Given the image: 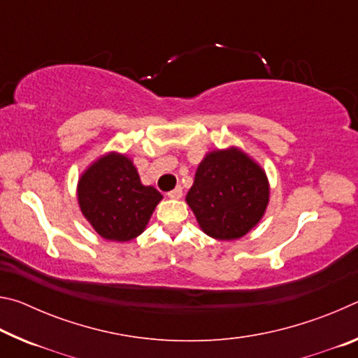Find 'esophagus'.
<instances>
[{
	"label": "esophagus",
	"instance_id": "34e87169",
	"mask_svg": "<svg viewBox=\"0 0 358 358\" xmlns=\"http://www.w3.org/2000/svg\"><path fill=\"white\" fill-rule=\"evenodd\" d=\"M167 196L171 199H180L181 196H183V189L178 186V187H175V189H172L171 192H167Z\"/></svg>",
	"mask_w": 358,
	"mask_h": 358
}]
</instances>
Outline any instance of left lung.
<instances>
[{"instance_id":"left-lung-1","label":"left lung","mask_w":358,"mask_h":358,"mask_svg":"<svg viewBox=\"0 0 358 358\" xmlns=\"http://www.w3.org/2000/svg\"><path fill=\"white\" fill-rule=\"evenodd\" d=\"M268 196L262 169L243 151L229 148L203 157L186 202L205 234L216 240H237L260 221Z\"/></svg>"}]
</instances>
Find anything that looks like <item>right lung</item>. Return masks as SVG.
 <instances>
[{
  "label": "right lung",
  "instance_id": "add662e5",
  "mask_svg": "<svg viewBox=\"0 0 358 358\" xmlns=\"http://www.w3.org/2000/svg\"><path fill=\"white\" fill-rule=\"evenodd\" d=\"M78 205L102 238L129 241L141 235L162 199L141 183L129 157L108 153L93 162L78 180Z\"/></svg>",
  "mask_w": 358,
  "mask_h": 358
}]
</instances>
